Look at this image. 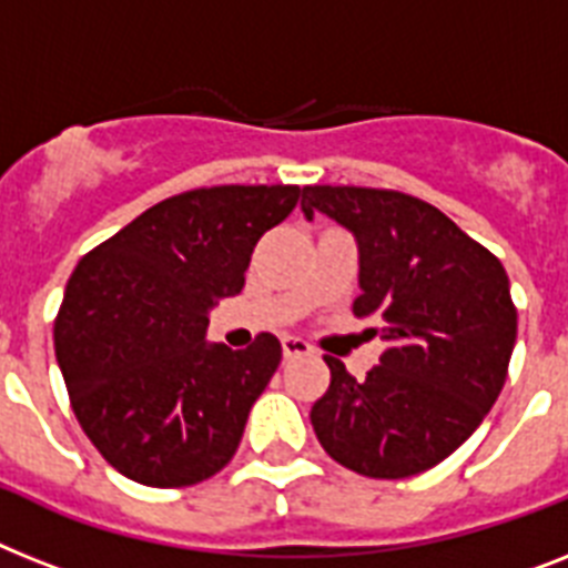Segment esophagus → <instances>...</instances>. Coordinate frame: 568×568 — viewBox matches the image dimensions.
<instances>
[{"label":"esophagus","instance_id":"1","mask_svg":"<svg viewBox=\"0 0 568 568\" xmlns=\"http://www.w3.org/2000/svg\"><path fill=\"white\" fill-rule=\"evenodd\" d=\"M281 351H284V359H298V357H307L311 354V345L298 336H284L281 339Z\"/></svg>","mask_w":568,"mask_h":568}]
</instances>
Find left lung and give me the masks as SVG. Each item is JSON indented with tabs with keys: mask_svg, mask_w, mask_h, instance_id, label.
I'll use <instances>...</instances> for the list:
<instances>
[{
	"mask_svg": "<svg viewBox=\"0 0 568 568\" xmlns=\"http://www.w3.org/2000/svg\"><path fill=\"white\" fill-rule=\"evenodd\" d=\"M302 211L354 232V316L388 342L365 379L325 357L331 386L311 409L318 444L368 479L429 470L476 433L508 377L517 307L503 261L403 191L307 185Z\"/></svg>",
	"mask_w": 568,
	"mask_h": 568,
	"instance_id": "left-lung-1",
	"label": "left lung"
}]
</instances>
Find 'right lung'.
Returning a JSON list of instances; mask_svg holds the SVG:
<instances>
[{
	"mask_svg": "<svg viewBox=\"0 0 568 568\" xmlns=\"http://www.w3.org/2000/svg\"><path fill=\"white\" fill-rule=\"evenodd\" d=\"M298 185H214L168 196L74 266L54 318L72 412L106 462L148 487H189L232 462L281 342L209 345V311L237 295L261 234Z\"/></svg>",
	"mask_w": 568,
	"mask_h": 568,
	"instance_id": "1",
	"label": "right lung"
}]
</instances>
